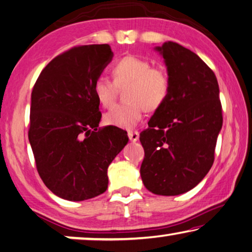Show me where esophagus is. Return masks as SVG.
I'll list each match as a JSON object with an SVG mask.
<instances>
[{
  "mask_svg": "<svg viewBox=\"0 0 252 252\" xmlns=\"http://www.w3.org/2000/svg\"><path fill=\"white\" fill-rule=\"evenodd\" d=\"M128 137H129V139H130L131 142H136V141H138V138H139L138 131H136V130L128 131Z\"/></svg>",
  "mask_w": 252,
  "mask_h": 252,
  "instance_id": "esophagus-1",
  "label": "esophagus"
}]
</instances>
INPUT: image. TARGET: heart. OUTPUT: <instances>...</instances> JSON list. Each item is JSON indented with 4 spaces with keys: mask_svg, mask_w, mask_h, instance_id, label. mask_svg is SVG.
I'll use <instances>...</instances> for the list:
<instances>
[{
    "mask_svg": "<svg viewBox=\"0 0 252 252\" xmlns=\"http://www.w3.org/2000/svg\"><path fill=\"white\" fill-rule=\"evenodd\" d=\"M114 81L99 76L94 83V94L99 103L109 107L114 102L118 88L125 90L127 102L115 104L104 115L108 125L131 129L141 122L143 110H158L170 94L168 73L154 67L149 60L138 56H125L111 67Z\"/></svg>",
    "mask_w": 252,
    "mask_h": 252,
    "instance_id": "heart-1",
    "label": "heart"
}]
</instances>
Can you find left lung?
<instances>
[{
    "mask_svg": "<svg viewBox=\"0 0 252 252\" xmlns=\"http://www.w3.org/2000/svg\"><path fill=\"white\" fill-rule=\"evenodd\" d=\"M170 79L168 99L139 135L143 184L157 195L176 196L196 187L214 162L222 128V104L214 72L177 42L156 47Z\"/></svg>",
    "mask_w": 252,
    "mask_h": 252,
    "instance_id": "obj_1",
    "label": "left lung"
}]
</instances>
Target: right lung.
<instances>
[{"label":"right lung","mask_w":252,"mask_h":252,"mask_svg":"<svg viewBox=\"0 0 252 252\" xmlns=\"http://www.w3.org/2000/svg\"><path fill=\"white\" fill-rule=\"evenodd\" d=\"M113 56L107 44L76 46L50 61L33 86L29 142L41 180L63 199L106 191L108 166L128 142L125 130L99 127L94 83Z\"/></svg>","instance_id":"obj_1"}]
</instances>
